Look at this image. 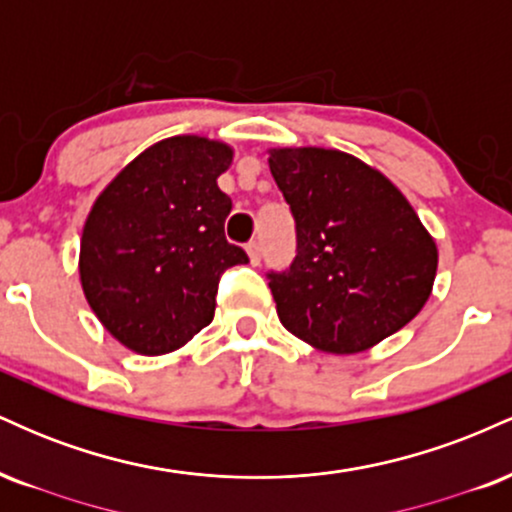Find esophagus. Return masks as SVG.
<instances>
[{"label":"esophagus","mask_w":512,"mask_h":512,"mask_svg":"<svg viewBox=\"0 0 512 512\" xmlns=\"http://www.w3.org/2000/svg\"><path fill=\"white\" fill-rule=\"evenodd\" d=\"M248 255H250V262L252 264H260V260H262V245L257 243V240H252V243H248Z\"/></svg>","instance_id":"obj_1"}]
</instances>
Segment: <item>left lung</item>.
Listing matches in <instances>:
<instances>
[{
	"label": "left lung",
	"mask_w": 512,
	"mask_h": 512,
	"mask_svg": "<svg viewBox=\"0 0 512 512\" xmlns=\"http://www.w3.org/2000/svg\"><path fill=\"white\" fill-rule=\"evenodd\" d=\"M296 219V257L269 274L281 325L317 351L361 354L421 313L438 269L436 240L407 197L337 149H269Z\"/></svg>",
	"instance_id": "8db88e82"
}]
</instances>
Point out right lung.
<instances>
[{
	"instance_id": "1",
	"label": "right lung",
	"mask_w": 512,
	"mask_h": 512,
	"mask_svg": "<svg viewBox=\"0 0 512 512\" xmlns=\"http://www.w3.org/2000/svg\"><path fill=\"white\" fill-rule=\"evenodd\" d=\"M233 146L180 134L129 161L88 211L81 289L101 325L142 356L178 351L214 320L223 269L248 255L223 223L231 197L216 180Z\"/></svg>"
}]
</instances>
